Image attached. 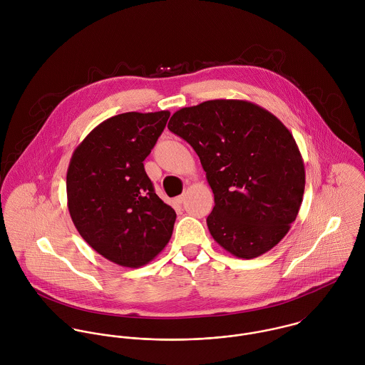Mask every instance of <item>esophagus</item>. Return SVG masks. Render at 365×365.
<instances>
[{
  "label": "esophagus",
  "instance_id": "1",
  "mask_svg": "<svg viewBox=\"0 0 365 365\" xmlns=\"http://www.w3.org/2000/svg\"><path fill=\"white\" fill-rule=\"evenodd\" d=\"M175 201H177V202H178V204H182V202H184V201H185V195H184V194H182V195H180V197H177V198H175Z\"/></svg>",
  "mask_w": 365,
  "mask_h": 365
}]
</instances>
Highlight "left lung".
I'll list each match as a JSON object with an SVG mask.
<instances>
[{"mask_svg":"<svg viewBox=\"0 0 365 365\" xmlns=\"http://www.w3.org/2000/svg\"><path fill=\"white\" fill-rule=\"evenodd\" d=\"M168 129L192 146L207 173L215 242L247 260L278 245L305 191L304 160L285 125L253 103L212 100L173 113Z\"/></svg>","mask_w":365,"mask_h":365,"instance_id":"obj_1","label":"left lung"}]
</instances>
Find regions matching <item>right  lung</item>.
Segmentation results:
<instances>
[{
  "instance_id": "add662e5",
  "label": "right lung",
  "mask_w": 365,
  "mask_h": 365,
  "mask_svg": "<svg viewBox=\"0 0 365 365\" xmlns=\"http://www.w3.org/2000/svg\"><path fill=\"white\" fill-rule=\"evenodd\" d=\"M168 110L115 115L76 148L67 170V207L81 237L106 260L138 268L173 235L175 210L155 192L143 161Z\"/></svg>"
}]
</instances>
